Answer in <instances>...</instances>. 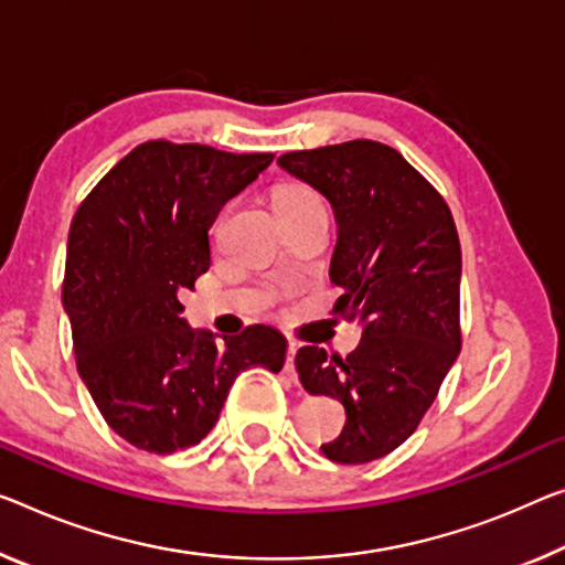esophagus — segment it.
Returning a JSON list of instances; mask_svg holds the SVG:
<instances>
[{
    "label": "esophagus",
    "mask_w": 565,
    "mask_h": 565,
    "mask_svg": "<svg viewBox=\"0 0 565 565\" xmlns=\"http://www.w3.org/2000/svg\"><path fill=\"white\" fill-rule=\"evenodd\" d=\"M295 353H298V345L290 343V349H288V359H285V376H288L290 381L298 379V373H295Z\"/></svg>",
    "instance_id": "esophagus-1"
}]
</instances>
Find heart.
<instances>
[{
    "instance_id": "heart-1",
    "label": "heart",
    "mask_w": 565,
    "mask_h": 565,
    "mask_svg": "<svg viewBox=\"0 0 565 565\" xmlns=\"http://www.w3.org/2000/svg\"><path fill=\"white\" fill-rule=\"evenodd\" d=\"M310 202H320V199L312 194V189L302 186V184H282L277 186L275 192V210H290V206H300V204H310Z\"/></svg>"
}]
</instances>
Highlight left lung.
I'll list each match as a JSON object with an SVG mask.
<instances>
[{"mask_svg":"<svg viewBox=\"0 0 565 565\" xmlns=\"http://www.w3.org/2000/svg\"><path fill=\"white\" fill-rule=\"evenodd\" d=\"M333 206L338 239L333 312L361 326L345 359L318 345L295 355L300 384L345 409L341 437L320 449L341 465L394 452L419 427L455 366L462 253L445 199L402 153L379 141H349L277 159Z\"/></svg>","mask_w":565,"mask_h":565,"instance_id":"8db88e82","label":"left lung"}]
</instances>
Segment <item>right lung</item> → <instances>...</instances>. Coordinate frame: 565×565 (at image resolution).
<instances>
[{
    "instance_id": "obj_1",
    "label": "right lung",
    "mask_w": 565,
    "mask_h": 565,
    "mask_svg": "<svg viewBox=\"0 0 565 565\" xmlns=\"http://www.w3.org/2000/svg\"><path fill=\"white\" fill-rule=\"evenodd\" d=\"M273 159L149 141L75 212L63 306L77 373L110 429L138 449L171 455L199 445L242 371L282 369L288 341L275 328L216 341L181 318V295L210 270L216 214Z\"/></svg>"
}]
</instances>
